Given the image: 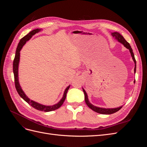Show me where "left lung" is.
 I'll return each instance as SVG.
<instances>
[{
    "instance_id": "8db88e82",
    "label": "left lung",
    "mask_w": 147,
    "mask_h": 147,
    "mask_svg": "<svg viewBox=\"0 0 147 147\" xmlns=\"http://www.w3.org/2000/svg\"><path fill=\"white\" fill-rule=\"evenodd\" d=\"M112 36L113 37H115L117 40H118V42H119L120 43H121L122 44H123V45L126 48H127V49H129L130 51V53L131 54L132 57L133 59V61H134V63H135V67H134V72L136 73V61L135 59V57H134V53L132 51V48L129 45V43L124 38V37L122 36V35L119 34L118 32H113L112 34ZM135 82V81H134ZM83 91L84 92V100H85V102L86 105L88 106V107H90L91 110H92L93 111H94V112L98 113H100V114H104V115H109V114H112L114 113L115 112H118V110H119L122 108V106L121 107H119L118 108H115V109H104V108H100V107H96L94 105H92L90 102L88 100V96L86 91H84V89L83 88Z\"/></svg>"
}]
</instances>
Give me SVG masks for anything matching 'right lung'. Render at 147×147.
<instances>
[{
	"label": "right lung",
	"instance_id": "right-lung-1",
	"mask_svg": "<svg viewBox=\"0 0 147 147\" xmlns=\"http://www.w3.org/2000/svg\"><path fill=\"white\" fill-rule=\"evenodd\" d=\"M40 30V29H34L20 40V41L18 43V45L17 48H16L15 59H14V60H13V74H14L15 84L16 90L18 93L19 95L22 97V98H23L26 102H28L29 104H30L31 106H32L33 108H34L35 109H37L40 111H43V112H50V111H53V110H55L57 109H59L60 107L63 104L66 98L67 92V91L69 90L70 86H69L65 89L63 98L61 99V100L58 102V103L54 105H52V106H47V105H43L42 104H40L32 100H30L28 97L26 96L23 91L22 90V89L20 85V83L18 82V64H19V61H20V51L21 50L22 47H23V45L26 43V42L28 40H29L32 37V35L38 32Z\"/></svg>",
	"mask_w": 147,
	"mask_h": 147
}]
</instances>
